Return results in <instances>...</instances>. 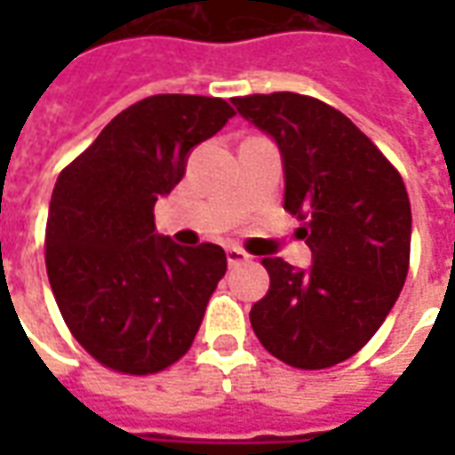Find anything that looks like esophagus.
I'll use <instances>...</instances> for the list:
<instances>
[{"label":"esophagus","mask_w":455,"mask_h":455,"mask_svg":"<svg viewBox=\"0 0 455 455\" xmlns=\"http://www.w3.org/2000/svg\"><path fill=\"white\" fill-rule=\"evenodd\" d=\"M227 260H228V266L236 267V266H243V263H248V260H251V256H248L246 251L231 246V248H227Z\"/></svg>","instance_id":"34e87169"}]
</instances>
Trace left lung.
I'll return each instance as SVG.
<instances>
[{"label":"left lung","instance_id":"1","mask_svg":"<svg viewBox=\"0 0 455 455\" xmlns=\"http://www.w3.org/2000/svg\"><path fill=\"white\" fill-rule=\"evenodd\" d=\"M275 140L285 172L283 207L312 266L266 258L270 290L251 309L258 341L292 368L319 371L371 341L410 270L411 209L400 172L348 116L295 92L231 100Z\"/></svg>","mask_w":455,"mask_h":455}]
</instances>
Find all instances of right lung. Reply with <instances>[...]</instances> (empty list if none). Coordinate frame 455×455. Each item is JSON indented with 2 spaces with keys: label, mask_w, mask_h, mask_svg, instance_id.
I'll return each instance as SVG.
<instances>
[{
  "label": "right lung",
  "mask_w": 455,
  "mask_h": 455,
  "mask_svg": "<svg viewBox=\"0 0 455 455\" xmlns=\"http://www.w3.org/2000/svg\"><path fill=\"white\" fill-rule=\"evenodd\" d=\"M234 114L219 97H146L58 175L45 224L48 280L68 329L112 371H163L197 336L227 253L156 234L153 207L182 180L192 148Z\"/></svg>",
  "instance_id": "obj_1"
}]
</instances>
